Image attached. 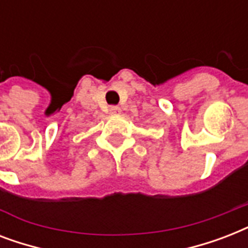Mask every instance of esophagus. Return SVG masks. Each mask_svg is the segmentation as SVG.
Wrapping results in <instances>:
<instances>
[{
  "mask_svg": "<svg viewBox=\"0 0 248 248\" xmlns=\"http://www.w3.org/2000/svg\"><path fill=\"white\" fill-rule=\"evenodd\" d=\"M109 112H110V114H120L121 108L120 107H117V105H112V107L109 108Z\"/></svg>",
  "mask_w": 248,
  "mask_h": 248,
  "instance_id": "34e87169",
  "label": "esophagus"
}]
</instances>
